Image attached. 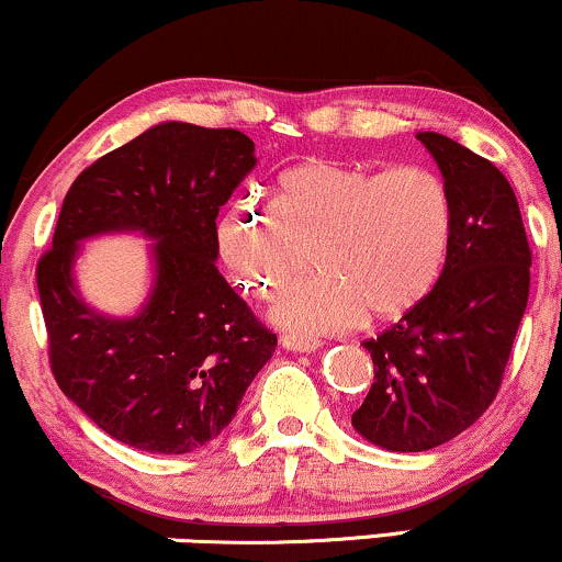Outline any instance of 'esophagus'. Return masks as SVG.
Instances as JSON below:
<instances>
[{
  "instance_id": "1",
  "label": "esophagus",
  "mask_w": 562,
  "mask_h": 562,
  "mask_svg": "<svg viewBox=\"0 0 562 562\" xmlns=\"http://www.w3.org/2000/svg\"><path fill=\"white\" fill-rule=\"evenodd\" d=\"M281 347L289 349V352H315L321 349V339H313V336H296V334H286L281 336Z\"/></svg>"
}]
</instances>
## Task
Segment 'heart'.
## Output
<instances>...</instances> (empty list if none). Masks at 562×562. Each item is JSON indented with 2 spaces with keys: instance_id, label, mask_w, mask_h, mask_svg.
I'll return each instance as SVG.
<instances>
[{
  "instance_id": "heart-1",
  "label": "heart",
  "mask_w": 562,
  "mask_h": 562,
  "mask_svg": "<svg viewBox=\"0 0 562 562\" xmlns=\"http://www.w3.org/2000/svg\"><path fill=\"white\" fill-rule=\"evenodd\" d=\"M452 231L450 187L434 170L307 160L276 178L270 204L236 194L217 215L215 239L231 279L257 300L281 286L300 244L315 241L321 273L289 281L270 321L321 336L411 315L437 286Z\"/></svg>"
}]
</instances>
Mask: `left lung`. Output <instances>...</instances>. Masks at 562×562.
Here are the masks:
<instances>
[{
	"instance_id": "left-lung-1",
	"label": "left lung",
	"mask_w": 562,
	"mask_h": 562,
	"mask_svg": "<svg viewBox=\"0 0 562 562\" xmlns=\"http://www.w3.org/2000/svg\"><path fill=\"white\" fill-rule=\"evenodd\" d=\"M450 187L452 247L434 292L362 341L375 379L352 413L362 439L424 452L465 431L497 397L529 302L531 252L507 178L450 136L418 131Z\"/></svg>"
}]
</instances>
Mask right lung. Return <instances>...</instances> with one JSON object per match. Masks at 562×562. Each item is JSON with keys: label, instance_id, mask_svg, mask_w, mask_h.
I'll return each mask as SVG.
<instances>
[{"label": "right lung", "instance_id": "add662e5", "mask_svg": "<svg viewBox=\"0 0 562 562\" xmlns=\"http://www.w3.org/2000/svg\"><path fill=\"white\" fill-rule=\"evenodd\" d=\"M255 165L241 131L165 121L99 157L65 194L36 270L52 373L86 418L134 450H200L273 358L276 334L215 268V217ZM110 233L153 241L150 292L131 316L91 308L75 281L82 241Z\"/></svg>", "mask_w": 562, "mask_h": 562}]
</instances>
